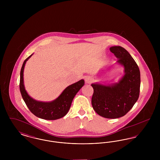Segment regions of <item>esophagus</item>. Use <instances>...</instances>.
<instances>
[{"mask_svg": "<svg viewBox=\"0 0 160 160\" xmlns=\"http://www.w3.org/2000/svg\"><path fill=\"white\" fill-rule=\"evenodd\" d=\"M92 79L91 77H85V82H86V83H91L92 82Z\"/></svg>", "mask_w": 160, "mask_h": 160, "instance_id": "34e87169", "label": "esophagus"}]
</instances>
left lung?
I'll list each match as a JSON object with an SVG mask.
<instances>
[{
    "instance_id": "obj_1",
    "label": "left lung",
    "mask_w": 160,
    "mask_h": 160,
    "mask_svg": "<svg viewBox=\"0 0 160 160\" xmlns=\"http://www.w3.org/2000/svg\"><path fill=\"white\" fill-rule=\"evenodd\" d=\"M110 50L118 59L117 64L123 67L124 74L114 83H92L93 89L92 105L99 116L116 119L127 114L137 102L140 72L136 62L124 48L113 46Z\"/></svg>"
}]
</instances>
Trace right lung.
Returning a JSON list of instances; mask_svg holds the SVG:
<instances>
[{"mask_svg":"<svg viewBox=\"0 0 160 160\" xmlns=\"http://www.w3.org/2000/svg\"><path fill=\"white\" fill-rule=\"evenodd\" d=\"M33 54H32L23 62L20 71V90L24 101L31 112L41 119L46 120H56L65 116L68 112L72 101L77 93L84 84L82 79L76 83L67 87L60 95L51 101L44 102L33 99L28 94L24 84V69L26 62Z\"/></svg>","mask_w":160,"mask_h":160,"instance_id":"add662e5","label":"right lung"}]
</instances>
